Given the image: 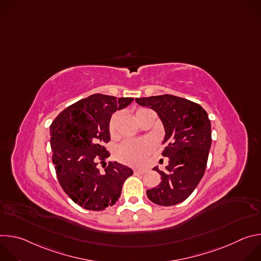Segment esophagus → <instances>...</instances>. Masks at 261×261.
Instances as JSON below:
<instances>
[{
    "label": "esophagus",
    "instance_id": "1",
    "mask_svg": "<svg viewBox=\"0 0 261 261\" xmlns=\"http://www.w3.org/2000/svg\"><path fill=\"white\" fill-rule=\"evenodd\" d=\"M144 172H145V170H143V169H134L135 174H143Z\"/></svg>",
    "mask_w": 261,
    "mask_h": 261
}]
</instances>
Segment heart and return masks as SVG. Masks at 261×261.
<instances>
[{"instance_id": "b5f03b06", "label": "heart", "mask_w": 261, "mask_h": 261, "mask_svg": "<svg viewBox=\"0 0 261 261\" xmlns=\"http://www.w3.org/2000/svg\"><path fill=\"white\" fill-rule=\"evenodd\" d=\"M144 108L138 109L135 113V117H137L140 113H142ZM119 119V114H115L111 117L108 125L109 133L111 136L116 135V127L117 121ZM154 148V141L151 138H141V139H128L122 142L116 148V157L119 161L124 164H128L131 166H141L147 156L150 155Z\"/></svg>"}]
</instances>
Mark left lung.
I'll return each mask as SVG.
<instances>
[{"instance_id":"1","label":"left lung","mask_w":261,"mask_h":261,"mask_svg":"<svg viewBox=\"0 0 261 261\" xmlns=\"http://www.w3.org/2000/svg\"><path fill=\"white\" fill-rule=\"evenodd\" d=\"M141 105L158 114L163 123L165 144L162 155L168 157L158 187L146 191L152 202L174 205L187 199L202 178L212 144L211 121L197 103L172 95L136 98Z\"/></svg>"}]
</instances>
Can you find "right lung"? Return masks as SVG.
I'll return each instance as SVG.
<instances>
[{"label": "right lung", "instance_id": "add662e5", "mask_svg": "<svg viewBox=\"0 0 261 261\" xmlns=\"http://www.w3.org/2000/svg\"><path fill=\"white\" fill-rule=\"evenodd\" d=\"M133 98L94 94L77 101L51 123L53 163L61 187L75 203L90 211H103L114 205L124 181L133 170L118 162H108L100 171L97 161L104 163L109 153L104 143L110 140L109 121L117 110L127 107Z\"/></svg>", "mask_w": 261, "mask_h": 261}]
</instances>
